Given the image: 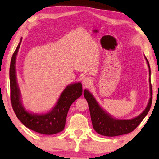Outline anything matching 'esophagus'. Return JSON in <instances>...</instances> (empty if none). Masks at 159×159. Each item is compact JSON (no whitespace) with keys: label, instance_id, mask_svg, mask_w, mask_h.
Listing matches in <instances>:
<instances>
[{"label":"esophagus","instance_id":"34e87169","mask_svg":"<svg viewBox=\"0 0 159 159\" xmlns=\"http://www.w3.org/2000/svg\"><path fill=\"white\" fill-rule=\"evenodd\" d=\"M82 83L85 87H88V86H90L91 84H92V79H91L90 77L83 78Z\"/></svg>","mask_w":159,"mask_h":159}]
</instances>
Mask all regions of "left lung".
<instances>
[{
    "mask_svg": "<svg viewBox=\"0 0 159 159\" xmlns=\"http://www.w3.org/2000/svg\"><path fill=\"white\" fill-rule=\"evenodd\" d=\"M146 58V57H145ZM148 66L149 69V76L151 74L150 66L149 61L147 60ZM151 79L149 81L151 82ZM150 94L151 97L149 104L144 111L139 115L138 117L130 120H116L113 118L111 116L104 111L99 107L95 99L89 91L85 90L83 92L85 98L88 102L89 106L91 120H92L93 128L97 133L99 134L108 137H114L121 134H128L133 131L140 124L148 112L149 111L152 102V88L150 84Z\"/></svg>",
    "mask_w": 159,
    "mask_h": 159,
    "instance_id": "left-lung-1",
    "label": "left lung"
}]
</instances>
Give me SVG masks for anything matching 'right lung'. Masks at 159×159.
Masks as SVG:
<instances>
[{
  "label": "right lung",
  "mask_w": 159,
  "mask_h": 159,
  "mask_svg": "<svg viewBox=\"0 0 159 159\" xmlns=\"http://www.w3.org/2000/svg\"><path fill=\"white\" fill-rule=\"evenodd\" d=\"M21 42V39L13 53L10 66V100L12 109L18 119L31 130L44 134L60 133L64 130L65 126L67 113L70 107L75 100L82 95L81 83H76L67 86L60 95L57 104L50 112L42 115L29 114L25 111L21 103L20 93L15 74L16 56Z\"/></svg>",
  "instance_id": "add662e5"
}]
</instances>
